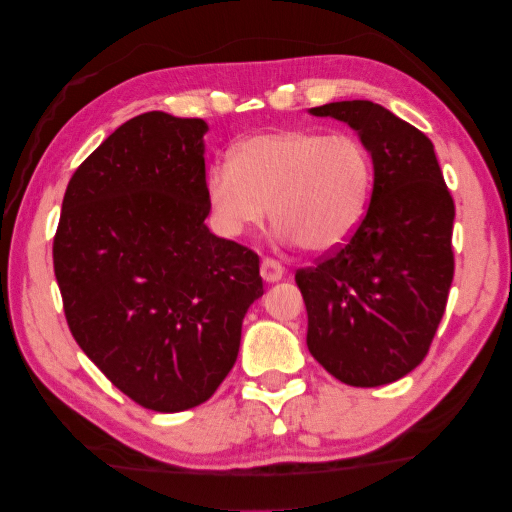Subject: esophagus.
Listing matches in <instances>:
<instances>
[{
    "instance_id": "1",
    "label": "esophagus",
    "mask_w": 512,
    "mask_h": 512,
    "mask_svg": "<svg viewBox=\"0 0 512 512\" xmlns=\"http://www.w3.org/2000/svg\"><path fill=\"white\" fill-rule=\"evenodd\" d=\"M261 276H263V281H267V283H276L285 276V267L279 261H274V258H263Z\"/></svg>"
}]
</instances>
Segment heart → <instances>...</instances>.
Returning <instances> with one entry per match:
<instances>
[{
	"label": "heart",
	"mask_w": 512,
	"mask_h": 512,
	"mask_svg": "<svg viewBox=\"0 0 512 512\" xmlns=\"http://www.w3.org/2000/svg\"><path fill=\"white\" fill-rule=\"evenodd\" d=\"M373 191V159L353 134L274 128L238 141L229 161L206 170L209 220L238 240L272 213L276 238L310 254H333L362 227Z\"/></svg>",
	"instance_id": "b5f03b06"
}]
</instances>
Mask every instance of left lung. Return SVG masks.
<instances>
[{
	"label": "left lung",
	"instance_id": "1",
	"mask_svg": "<svg viewBox=\"0 0 512 512\" xmlns=\"http://www.w3.org/2000/svg\"><path fill=\"white\" fill-rule=\"evenodd\" d=\"M312 116L346 123L373 159L362 227L317 267L299 270L308 351L351 387H382L425 360L454 276V202L434 143L387 107L339 101Z\"/></svg>",
	"mask_w": 512,
	"mask_h": 512
}]
</instances>
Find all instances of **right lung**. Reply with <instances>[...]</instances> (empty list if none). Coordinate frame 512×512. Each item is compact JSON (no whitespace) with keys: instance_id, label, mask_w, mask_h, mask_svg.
<instances>
[{"instance_id":"right-lung-1","label":"right lung","mask_w":512,"mask_h":512,"mask_svg":"<svg viewBox=\"0 0 512 512\" xmlns=\"http://www.w3.org/2000/svg\"><path fill=\"white\" fill-rule=\"evenodd\" d=\"M202 119L146 112L71 177L53 270L71 335L137 405H202L233 369L258 256L206 227Z\"/></svg>"}]
</instances>
